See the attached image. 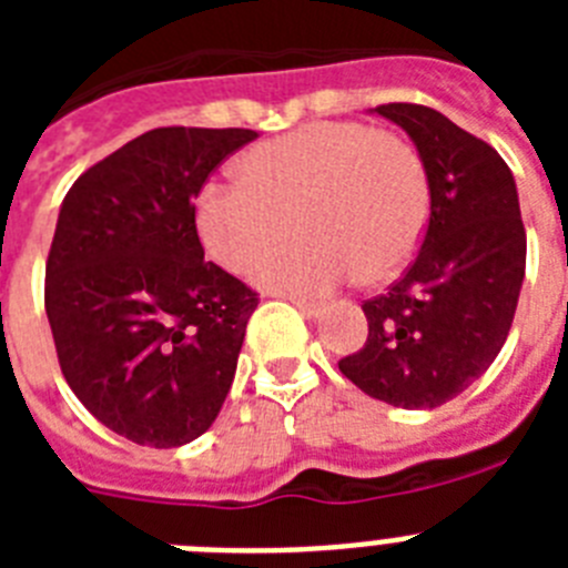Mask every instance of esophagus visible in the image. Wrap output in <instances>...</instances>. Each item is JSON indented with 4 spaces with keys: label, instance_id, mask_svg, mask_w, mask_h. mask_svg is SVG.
Masks as SVG:
<instances>
[{
    "label": "esophagus",
    "instance_id": "34e87169",
    "mask_svg": "<svg viewBox=\"0 0 568 568\" xmlns=\"http://www.w3.org/2000/svg\"><path fill=\"white\" fill-rule=\"evenodd\" d=\"M295 307L301 310V315L304 318H321L324 315V304H318V301H307V298H295Z\"/></svg>",
    "mask_w": 568,
    "mask_h": 568
}]
</instances>
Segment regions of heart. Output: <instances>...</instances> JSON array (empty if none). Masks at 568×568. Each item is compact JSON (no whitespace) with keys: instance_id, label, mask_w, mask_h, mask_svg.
Returning a JSON list of instances; mask_svg holds the SVG:
<instances>
[{"instance_id":"obj_1","label":"heart","mask_w":568,"mask_h":568,"mask_svg":"<svg viewBox=\"0 0 568 568\" xmlns=\"http://www.w3.org/2000/svg\"><path fill=\"white\" fill-rule=\"evenodd\" d=\"M293 217L302 239L263 252ZM429 219V182L415 148L361 122H313L250 148L241 179H210L195 195V230L230 273L278 293H329L409 264Z\"/></svg>"}]
</instances>
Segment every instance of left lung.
Masks as SVG:
<instances>
[{"mask_svg": "<svg viewBox=\"0 0 568 568\" xmlns=\"http://www.w3.org/2000/svg\"><path fill=\"white\" fill-rule=\"evenodd\" d=\"M418 150L429 222L413 267L361 304L366 344L338 369L366 395L435 409L489 369L506 344L526 275L515 175L498 150L424 104H381Z\"/></svg>", "mask_w": 568, "mask_h": 568, "instance_id": "8db88e82", "label": "left lung"}]
</instances>
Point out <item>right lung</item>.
Wrapping results in <instances>:
<instances>
[{
    "instance_id": "1",
    "label": "right lung",
    "mask_w": 568,
    "mask_h": 568,
    "mask_svg": "<svg viewBox=\"0 0 568 568\" xmlns=\"http://www.w3.org/2000/svg\"><path fill=\"white\" fill-rule=\"evenodd\" d=\"M255 130L155 128L82 173L59 207L44 310L64 381L139 446H184L233 384L253 290L204 261L195 195Z\"/></svg>"
}]
</instances>
